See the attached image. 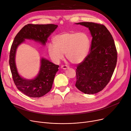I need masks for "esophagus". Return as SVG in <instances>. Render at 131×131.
<instances>
[{"label":"esophagus","instance_id":"34e87169","mask_svg":"<svg viewBox=\"0 0 131 131\" xmlns=\"http://www.w3.org/2000/svg\"><path fill=\"white\" fill-rule=\"evenodd\" d=\"M69 67L66 65H63V66H61V68H62V69H64V70H66V69H68Z\"/></svg>","mask_w":131,"mask_h":131}]
</instances>
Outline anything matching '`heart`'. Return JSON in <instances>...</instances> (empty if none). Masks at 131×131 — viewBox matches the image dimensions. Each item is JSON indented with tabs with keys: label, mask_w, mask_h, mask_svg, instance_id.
Listing matches in <instances>:
<instances>
[{
	"label": "heart",
	"mask_w": 131,
	"mask_h": 131,
	"mask_svg": "<svg viewBox=\"0 0 131 131\" xmlns=\"http://www.w3.org/2000/svg\"><path fill=\"white\" fill-rule=\"evenodd\" d=\"M53 44L49 45L48 51L51 59L58 62L64 58L73 64H79L87 57L90 48V40L83 32H69L57 35Z\"/></svg>",
	"instance_id": "1"
}]
</instances>
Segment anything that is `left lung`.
I'll return each instance as SVG.
<instances>
[{
    "label": "left lung",
    "instance_id": "obj_1",
    "mask_svg": "<svg viewBox=\"0 0 131 131\" xmlns=\"http://www.w3.org/2000/svg\"><path fill=\"white\" fill-rule=\"evenodd\" d=\"M88 27L93 37L90 52L76 69L75 87L86 94L102 91L116 67L117 53L112 35L104 25L93 22L76 23Z\"/></svg>",
    "mask_w": 131,
    "mask_h": 131
}]
</instances>
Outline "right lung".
Segmentation results:
<instances>
[{
    "label": "right lung",
    "instance_id": "add662e5",
    "mask_svg": "<svg viewBox=\"0 0 131 131\" xmlns=\"http://www.w3.org/2000/svg\"><path fill=\"white\" fill-rule=\"evenodd\" d=\"M58 26L54 24H27L20 30L14 38L9 55L10 71L17 89L28 97H41L49 92L59 66L42 58L40 71L36 77L33 79L23 78L18 74L15 63L16 50L25 39L32 40L44 45L48 38Z\"/></svg>",
    "mask_w": 131,
    "mask_h": 131
}]
</instances>
